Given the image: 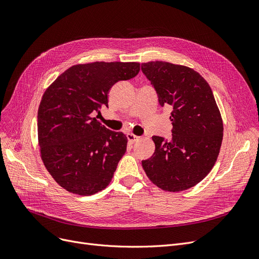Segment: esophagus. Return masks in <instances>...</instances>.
Returning a JSON list of instances; mask_svg holds the SVG:
<instances>
[{"mask_svg": "<svg viewBox=\"0 0 259 259\" xmlns=\"http://www.w3.org/2000/svg\"><path fill=\"white\" fill-rule=\"evenodd\" d=\"M126 137H127V140H128L130 143H134V142H136L137 140L140 139V137L136 136V135H134V134H127Z\"/></svg>", "mask_w": 259, "mask_h": 259, "instance_id": "34e87169", "label": "esophagus"}]
</instances>
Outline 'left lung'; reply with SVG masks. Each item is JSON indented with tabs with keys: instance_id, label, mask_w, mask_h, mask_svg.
Instances as JSON below:
<instances>
[{
	"instance_id": "left-lung-1",
	"label": "left lung",
	"mask_w": 259,
	"mask_h": 259,
	"mask_svg": "<svg viewBox=\"0 0 259 259\" xmlns=\"http://www.w3.org/2000/svg\"><path fill=\"white\" fill-rule=\"evenodd\" d=\"M141 70L170 106L173 137L153 136L155 152L142 160L149 179L163 191L180 192L199 183L213 168L224 137V123L208 83L194 69L163 61L142 63Z\"/></svg>"
}]
</instances>
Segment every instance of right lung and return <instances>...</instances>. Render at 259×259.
Masks as SVG:
<instances>
[{
	"mask_svg": "<svg viewBox=\"0 0 259 259\" xmlns=\"http://www.w3.org/2000/svg\"><path fill=\"white\" fill-rule=\"evenodd\" d=\"M139 70L137 62L77 64L48 86L38 110V140L42 161L60 187L89 196L112 181L127 138L93 115L108 106L115 83L134 78Z\"/></svg>",
	"mask_w": 259,
	"mask_h": 259,
	"instance_id": "right-lung-1",
	"label": "right lung"
}]
</instances>
